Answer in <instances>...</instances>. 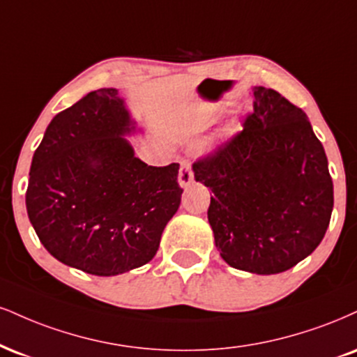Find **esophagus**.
I'll use <instances>...</instances> for the list:
<instances>
[{
    "label": "esophagus",
    "mask_w": 357,
    "mask_h": 357,
    "mask_svg": "<svg viewBox=\"0 0 357 357\" xmlns=\"http://www.w3.org/2000/svg\"><path fill=\"white\" fill-rule=\"evenodd\" d=\"M192 179H195V176H192L191 162L184 160V161L181 162V167H179V176H178L179 186H181V188H188V186H191Z\"/></svg>",
    "instance_id": "obj_1"
}]
</instances>
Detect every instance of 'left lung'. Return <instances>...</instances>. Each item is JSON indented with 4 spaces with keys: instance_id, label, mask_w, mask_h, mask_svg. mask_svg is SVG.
<instances>
[{
    "instance_id": "left-lung-1",
    "label": "left lung",
    "mask_w": 357,
    "mask_h": 357,
    "mask_svg": "<svg viewBox=\"0 0 357 357\" xmlns=\"http://www.w3.org/2000/svg\"><path fill=\"white\" fill-rule=\"evenodd\" d=\"M243 131L192 165L213 191L214 243L231 268L287 271L323 241L333 213L324 148L301 108L264 86L252 88Z\"/></svg>"
}]
</instances>
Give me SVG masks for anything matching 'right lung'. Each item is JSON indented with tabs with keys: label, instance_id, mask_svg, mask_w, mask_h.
Listing matches in <instances>:
<instances>
[{
	"label": "right lung",
	"instance_id": "obj_1",
	"mask_svg": "<svg viewBox=\"0 0 357 357\" xmlns=\"http://www.w3.org/2000/svg\"><path fill=\"white\" fill-rule=\"evenodd\" d=\"M139 131L116 88L88 93L51 119L34 151L28 218L63 264L116 276L153 259L178 211V162L148 166L126 136Z\"/></svg>",
	"mask_w": 357,
	"mask_h": 357
}]
</instances>
